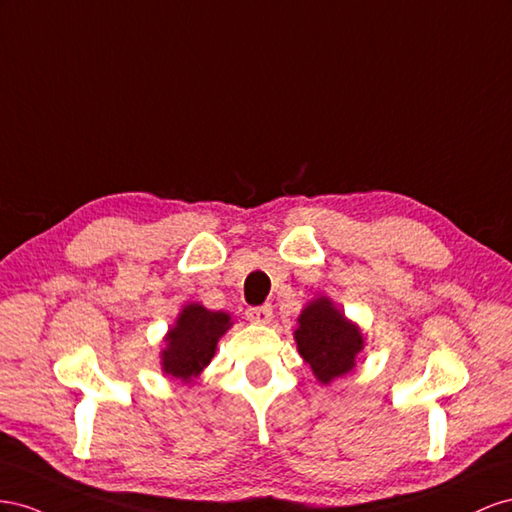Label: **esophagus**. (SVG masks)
I'll use <instances>...</instances> for the list:
<instances>
[{"label":"esophagus","instance_id":"1","mask_svg":"<svg viewBox=\"0 0 512 512\" xmlns=\"http://www.w3.org/2000/svg\"><path fill=\"white\" fill-rule=\"evenodd\" d=\"M246 319L253 321V324H270L272 306L270 304L251 306V309H246Z\"/></svg>","mask_w":512,"mask_h":512}]
</instances>
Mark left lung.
Listing matches in <instances>:
<instances>
[{
	"label": "left lung",
	"mask_w": 512,
	"mask_h": 512,
	"mask_svg": "<svg viewBox=\"0 0 512 512\" xmlns=\"http://www.w3.org/2000/svg\"><path fill=\"white\" fill-rule=\"evenodd\" d=\"M294 339L321 384L352 371L364 347L360 328L324 296L304 306Z\"/></svg>",
	"instance_id": "1"
}]
</instances>
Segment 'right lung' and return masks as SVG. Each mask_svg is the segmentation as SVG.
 Instances as JSON below:
<instances>
[{
  "mask_svg": "<svg viewBox=\"0 0 512 512\" xmlns=\"http://www.w3.org/2000/svg\"><path fill=\"white\" fill-rule=\"evenodd\" d=\"M231 328L223 311H208L197 302L186 304L175 326L167 332V347L160 352L163 371L182 382H193L216 354V343Z\"/></svg>",
  "mask_w": 512,
  "mask_h": 512,
  "instance_id": "1",
  "label": "right lung"
}]
</instances>
